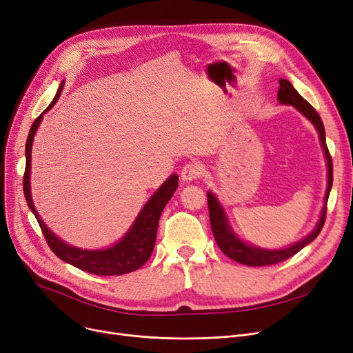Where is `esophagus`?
Returning a JSON list of instances; mask_svg holds the SVG:
<instances>
[{"instance_id": "esophagus-1", "label": "esophagus", "mask_w": 353, "mask_h": 353, "mask_svg": "<svg viewBox=\"0 0 353 353\" xmlns=\"http://www.w3.org/2000/svg\"><path fill=\"white\" fill-rule=\"evenodd\" d=\"M203 172H205L203 164H201L199 161L188 163L183 168H181V180L183 181L196 180L203 176Z\"/></svg>"}]
</instances>
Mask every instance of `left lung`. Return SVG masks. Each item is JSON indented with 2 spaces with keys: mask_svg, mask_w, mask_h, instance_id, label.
<instances>
[{
  "mask_svg": "<svg viewBox=\"0 0 353 353\" xmlns=\"http://www.w3.org/2000/svg\"><path fill=\"white\" fill-rule=\"evenodd\" d=\"M278 100L282 104H291L298 112H301L307 119L316 126L320 142H321V148L325 155V161H327V173H329V183H327V190H325V196H324V206L321 210V215L316 228L312 230L307 237H304L301 241H298L286 249L281 250H266V249H260V247L247 244L243 240H240L234 231L231 230L227 215L223 210V206L219 205L218 199L215 198V194L208 192V208H210V221H211V228L214 232L215 241L218 247L221 249L227 257L232 259L234 262H239L245 266H269V265H276L279 262H283V260L292 257L296 254L299 250H303L307 244H310L312 240H314L325 221V212H327V201H329V194L332 190L333 185V163H332V155L329 152L327 143H325V132H324V125L321 122V117L317 113V110L311 106V104L298 93V91L292 87V84L288 80H283L281 78L279 80V91H278Z\"/></svg>",
  "mask_w": 353,
  "mask_h": 353,
  "instance_id": "1",
  "label": "left lung"
}]
</instances>
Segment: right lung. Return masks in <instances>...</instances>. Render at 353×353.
I'll list each match as a JSON object with an SVG mask.
<instances>
[{
  "mask_svg": "<svg viewBox=\"0 0 353 353\" xmlns=\"http://www.w3.org/2000/svg\"><path fill=\"white\" fill-rule=\"evenodd\" d=\"M62 87H63V81L58 88L55 99L52 100V103L46 108L45 112L54 108V104L61 96ZM43 113L39 117H36V121L30 128L28 141H26V170L23 176V190H24L26 202H28L30 211L34 214L39 225H41L43 237L46 239V243L50 247V250L54 252L61 260H63V262H67L78 269L93 273V275H99V276L125 275V273L139 269L141 266L147 263V260L150 259L154 250L157 228H159V219L164 210V206L167 205L170 198L173 196V193L179 186V176L173 174L164 181L161 188L152 194L145 205H143L130 230L125 234L123 239H121L116 244L104 250L77 249V247L62 241L46 227V224L41 219V216H39L32 201V192H30L32 145H33V137L39 128V123H41L43 119Z\"/></svg>",
  "mask_w": 353,
  "mask_h": 353,
  "instance_id": "obj_1",
  "label": "right lung"
}]
</instances>
